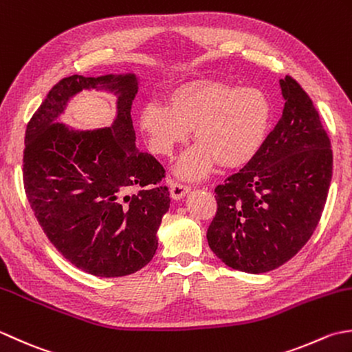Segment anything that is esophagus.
Masks as SVG:
<instances>
[{
  "mask_svg": "<svg viewBox=\"0 0 352 352\" xmlns=\"http://www.w3.org/2000/svg\"><path fill=\"white\" fill-rule=\"evenodd\" d=\"M168 186H170V195L173 199H182L186 192H188L191 188L188 185L181 184V182H176V181H168Z\"/></svg>",
  "mask_w": 352,
  "mask_h": 352,
  "instance_id": "esophagus-1",
  "label": "esophagus"
}]
</instances>
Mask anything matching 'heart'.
Instances as JSON below:
<instances>
[{
	"mask_svg": "<svg viewBox=\"0 0 352 352\" xmlns=\"http://www.w3.org/2000/svg\"><path fill=\"white\" fill-rule=\"evenodd\" d=\"M270 102L254 86L236 88L219 80H192L168 96V104L150 102L140 111V129L150 152L168 157L188 140L197 144L177 164V175L200 179L216 161L223 167L248 162L266 138Z\"/></svg>",
	"mask_w": 352,
	"mask_h": 352,
	"instance_id": "heart-1",
	"label": "heart"
}]
</instances>
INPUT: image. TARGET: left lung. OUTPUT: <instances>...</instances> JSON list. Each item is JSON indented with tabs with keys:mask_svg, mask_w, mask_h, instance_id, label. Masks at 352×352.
I'll list each match as a JSON object with an SVG mask.
<instances>
[{
	"mask_svg": "<svg viewBox=\"0 0 352 352\" xmlns=\"http://www.w3.org/2000/svg\"><path fill=\"white\" fill-rule=\"evenodd\" d=\"M279 85L283 117L246 166L216 186L217 212L206 232L212 252L248 274L283 266L304 248L333 175L331 142L311 98L290 76Z\"/></svg>",
	"mask_w": 352,
	"mask_h": 352,
	"instance_id": "left-lung-1",
	"label": "left lung"
}]
</instances>
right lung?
Returning <instances> with one entry per match:
<instances>
[{
	"mask_svg": "<svg viewBox=\"0 0 352 352\" xmlns=\"http://www.w3.org/2000/svg\"><path fill=\"white\" fill-rule=\"evenodd\" d=\"M82 89L119 96L111 128L73 131L55 120ZM135 74L69 76L56 83L25 131V195L53 246L91 275L117 278L152 261L156 232L170 208L166 170L135 147Z\"/></svg>",
	"mask_w": 352,
	"mask_h": 352,
	"instance_id": "obj_1",
	"label": "right lung"
}]
</instances>
